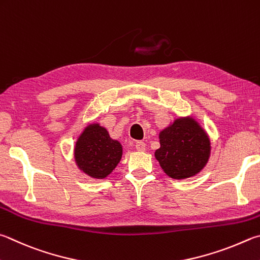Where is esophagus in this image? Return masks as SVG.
Masks as SVG:
<instances>
[{"label": "esophagus", "mask_w": 260, "mask_h": 260, "mask_svg": "<svg viewBox=\"0 0 260 260\" xmlns=\"http://www.w3.org/2000/svg\"><path fill=\"white\" fill-rule=\"evenodd\" d=\"M135 148L138 151H144L145 150V143L142 142V141H138V142L135 143Z\"/></svg>", "instance_id": "1"}]
</instances>
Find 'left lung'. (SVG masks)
Instances as JSON below:
<instances>
[{"label": "left lung", "instance_id": "8db88e82", "mask_svg": "<svg viewBox=\"0 0 260 260\" xmlns=\"http://www.w3.org/2000/svg\"><path fill=\"white\" fill-rule=\"evenodd\" d=\"M160 148L154 155L169 177L184 179L197 175L208 162L210 141L192 118H178L160 132Z\"/></svg>", "mask_w": 260, "mask_h": 260}]
</instances>
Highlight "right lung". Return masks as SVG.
<instances>
[{
	"label": "right lung",
	"mask_w": 260,
	"mask_h": 260,
	"mask_svg": "<svg viewBox=\"0 0 260 260\" xmlns=\"http://www.w3.org/2000/svg\"><path fill=\"white\" fill-rule=\"evenodd\" d=\"M122 154L121 144L110 138L99 124L83 131L75 145V160L78 168L93 178H105L114 171Z\"/></svg>",
	"instance_id": "right-lung-1"
}]
</instances>
